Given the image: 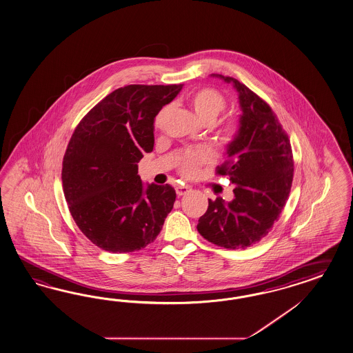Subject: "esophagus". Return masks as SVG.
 Returning <instances> with one entry per match:
<instances>
[{"instance_id":"obj_1","label":"esophagus","mask_w":353,"mask_h":353,"mask_svg":"<svg viewBox=\"0 0 353 353\" xmlns=\"http://www.w3.org/2000/svg\"><path fill=\"white\" fill-rule=\"evenodd\" d=\"M175 192H176L178 196H184V194L190 193V187H185V185H176L175 187Z\"/></svg>"}]
</instances>
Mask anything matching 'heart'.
I'll list each match as a JSON object with an SVG mask.
<instances>
[{
	"label": "heart",
	"mask_w": 353,
	"mask_h": 353,
	"mask_svg": "<svg viewBox=\"0 0 353 353\" xmlns=\"http://www.w3.org/2000/svg\"><path fill=\"white\" fill-rule=\"evenodd\" d=\"M190 109L194 111L197 118L202 123H212L215 119L225 109V99L221 93L212 88H199L190 92L187 97ZM169 106L160 110L154 118V125L156 130H160L163 125L165 119L169 115ZM238 128V121L234 118L226 119L221 127V133L226 138L234 136ZM211 160V154L208 150L188 151L183 154L181 160V170L185 176H193L199 172V166Z\"/></svg>",
	"instance_id": "1"
}]
</instances>
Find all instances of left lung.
<instances>
[{"instance_id":"8db88e82","label":"left lung","mask_w":353,"mask_h":353,"mask_svg":"<svg viewBox=\"0 0 353 353\" xmlns=\"http://www.w3.org/2000/svg\"><path fill=\"white\" fill-rule=\"evenodd\" d=\"M211 77L233 85L242 111L234 138L226 145L229 161L217 169V174L233 181L234 199H208L197 230L220 247L245 248L269 233L290 196L292 147L266 102L234 78Z\"/></svg>"}]
</instances>
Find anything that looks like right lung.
<instances>
[{
    "instance_id": "obj_1",
    "label": "right lung",
    "mask_w": 353,
    "mask_h": 353,
    "mask_svg": "<svg viewBox=\"0 0 353 353\" xmlns=\"http://www.w3.org/2000/svg\"><path fill=\"white\" fill-rule=\"evenodd\" d=\"M183 84L121 87L83 118L63 161V194L92 243L125 253L154 242L172 211L170 184H143L138 163L154 150V121Z\"/></svg>"
}]
</instances>
